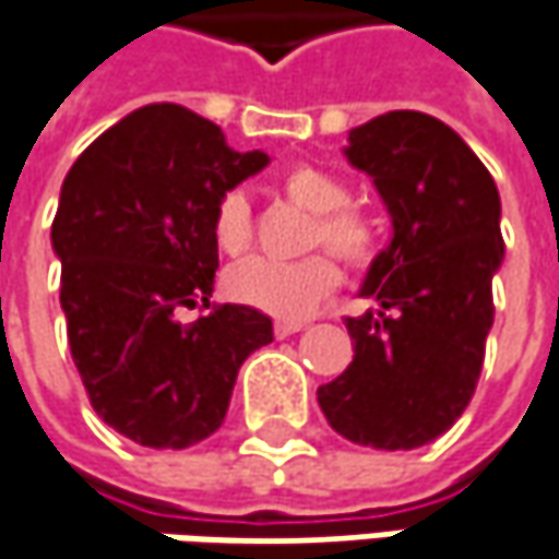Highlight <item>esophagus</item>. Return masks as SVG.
Masks as SVG:
<instances>
[{
  "label": "esophagus",
  "mask_w": 559,
  "mask_h": 559,
  "mask_svg": "<svg viewBox=\"0 0 559 559\" xmlns=\"http://www.w3.org/2000/svg\"><path fill=\"white\" fill-rule=\"evenodd\" d=\"M300 329H307V322H304V319H275V335H278V338L297 335Z\"/></svg>",
  "instance_id": "esophagus-1"
}]
</instances>
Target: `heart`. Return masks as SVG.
I'll list each match as a JSON object with an SVG mask.
<instances>
[{
    "mask_svg": "<svg viewBox=\"0 0 559 559\" xmlns=\"http://www.w3.org/2000/svg\"><path fill=\"white\" fill-rule=\"evenodd\" d=\"M278 186L290 205L312 214L304 249L325 247L347 269H370L377 262L382 240L377 221L357 205H350V189L345 180L312 164H294L290 170L281 174ZM252 237L255 224L249 195L243 189H227L214 202V247L237 259L252 247ZM331 257L328 252H312L297 262L247 259L224 275V284L227 294L247 307L272 312L278 319H304L342 284V269Z\"/></svg>",
    "mask_w": 559,
    "mask_h": 559,
    "instance_id": "1",
    "label": "heart"
}]
</instances>
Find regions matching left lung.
<instances>
[{
  "instance_id": "left-lung-1",
  "label": "left lung",
  "mask_w": 559,
  "mask_h": 559,
  "mask_svg": "<svg viewBox=\"0 0 559 559\" xmlns=\"http://www.w3.org/2000/svg\"><path fill=\"white\" fill-rule=\"evenodd\" d=\"M347 160L373 177L395 234L364 284L379 310L347 316L354 360L316 399L350 443L417 449L462 417L480 379L503 262L500 192L445 122L414 110L350 129Z\"/></svg>"
}]
</instances>
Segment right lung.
<instances>
[{"label":"right lung","instance_id":"right-lung-1","mask_svg":"<svg viewBox=\"0 0 559 559\" xmlns=\"http://www.w3.org/2000/svg\"><path fill=\"white\" fill-rule=\"evenodd\" d=\"M262 151L174 104H151L82 151L62 182L52 249L87 402L132 443L189 449L224 424L237 373L272 342L265 312L214 304V202ZM203 316L182 323V309Z\"/></svg>","mask_w":559,"mask_h":559}]
</instances>
